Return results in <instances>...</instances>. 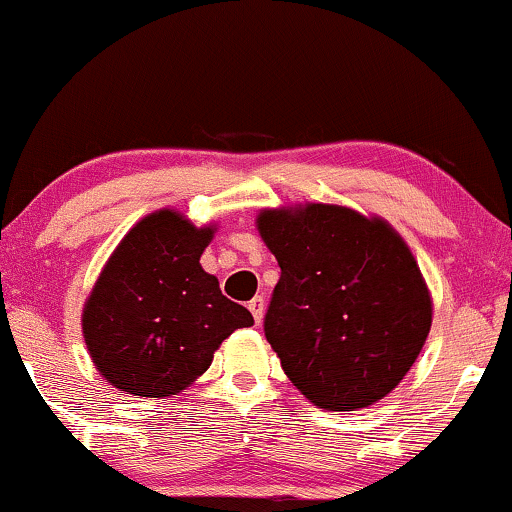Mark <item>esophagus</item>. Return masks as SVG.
I'll return each instance as SVG.
<instances>
[{
    "label": "esophagus",
    "mask_w": 512,
    "mask_h": 512,
    "mask_svg": "<svg viewBox=\"0 0 512 512\" xmlns=\"http://www.w3.org/2000/svg\"><path fill=\"white\" fill-rule=\"evenodd\" d=\"M249 310H251V315H254L256 324L261 322V320H263V313H265V301H263V296L251 298V301H249Z\"/></svg>",
    "instance_id": "esophagus-1"
}]
</instances>
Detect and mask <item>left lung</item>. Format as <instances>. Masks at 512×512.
<instances>
[{
    "mask_svg": "<svg viewBox=\"0 0 512 512\" xmlns=\"http://www.w3.org/2000/svg\"><path fill=\"white\" fill-rule=\"evenodd\" d=\"M256 225L282 270L263 329L289 381L329 411L383 400L433 322L402 237L381 218L336 204L265 209Z\"/></svg>",
    "mask_w": 512,
    "mask_h": 512,
    "instance_id": "8db88e82",
    "label": "left lung"
}]
</instances>
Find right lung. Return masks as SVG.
<instances>
[{
  "mask_svg": "<svg viewBox=\"0 0 512 512\" xmlns=\"http://www.w3.org/2000/svg\"><path fill=\"white\" fill-rule=\"evenodd\" d=\"M211 237L214 225L195 228L162 209L126 232L105 263L82 329L96 369L115 388L141 397L181 393L232 331L254 324L199 265Z\"/></svg>",
  "mask_w": 512,
  "mask_h": 512,
  "instance_id": "1",
  "label": "right lung"
}]
</instances>
